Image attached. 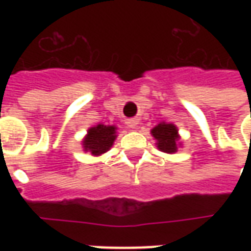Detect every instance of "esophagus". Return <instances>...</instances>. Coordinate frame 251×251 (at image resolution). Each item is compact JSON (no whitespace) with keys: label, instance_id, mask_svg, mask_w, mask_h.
<instances>
[{"label":"esophagus","instance_id":"esophagus-1","mask_svg":"<svg viewBox=\"0 0 251 251\" xmlns=\"http://www.w3.org/2000/svg\"><path fill=\"white\" fill-rule=\"evenodd\" d=\"M126 124H127V126H129V127H130V129H136L137 125H138V121L134 120V118H131V120L127 121V122H126Z\"/></svg>","mask_w":251,"mask_h":251}]
</instances>
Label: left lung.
I'll list each match as a JSON object with an SVG mask.
<instances>
[{
  "label": "left lung",
  "mask_w": 251,
  "mask_h": 251,
  "mask_svg": "<svg viewBox=\"0 0 251 251\" xmlns=\"http://www.w3.org/2000/svg\"><path fill=\"white\" fill-rule=\"evenodd\" d=\"M152 136L157 141V148L164 153L177 152L179 147V131L174 124L161 122L152 129Z\"/></svg>",
  "instance_id": "obj_1"
}]
</instances>
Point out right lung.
<instances>
[{"instance_id": "1", "label": "right lung", "mask_w": 251, "mask_h": 251, "mask_svg": "<svg viewBox=\"0 0 251 251\" xmlns=\"http://www.w3.org/2000/svg\"><path fill=\"white\" fill-rule=\"evenodd\" d=\"M117 138V127L110 125H102L90 127L87 136L83 140V151L90 152L93 156H100L113 147Z\"/></svg>"}]
</instances>
